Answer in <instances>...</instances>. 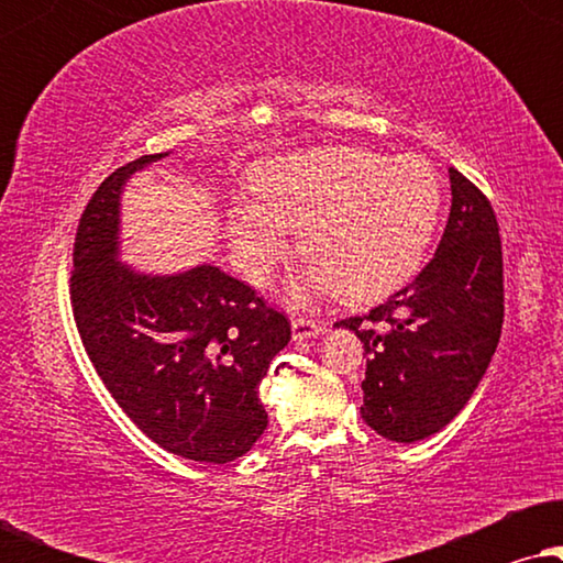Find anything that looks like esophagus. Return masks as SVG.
<instances>
[{
    "label": "esophagus",
    "mask_w": 563,
    "mask_h": 563,
    "mask_svg": "<svg viewBox=\"0 0 563 563\" xmlns=\"http://www.w3.org/2000/svg\"><path fill=\"white\" fill-rule=\"evenodd\" d=\"M320 333H325V322L310 318L291 320V335H295V341H310V338H318Z\"/></svg>",
    "instance_id": "obj_1"
}]
</instances>
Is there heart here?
<instances>
[{
  "label": "heart",
  "mask_w": 563,
  "mask_h": 563,
  "mask_svg": "<svg viewBox=\"0 0 563 563\" xmlns=\"http://www.w3.org/2000/svg\"><path fill=\"white\" fill-rule=\"evenodd\" d=\"M253 199L230 207L235 264L266 282L299 230L310 261L291 297L335 291L345 302H374L418 272L438 214L441 181L422 156L387 158L358 145H320L268 158L253 168Z\"/></svg>",
  "instance_id": "obj_1"
}]
</instances>
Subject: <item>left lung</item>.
Segmentation results:
<instances>
[{
  "mask_svg": "<svg viewBox=\"0 0 563 563\" xmlns=\"http://www.w3.org/2000/svg\"><path fill=\"white\" fill-rule=\"evenodd\" d=\"M451 214L430 264L364 318L335 322L364 343L361 418L395 443L438 433L479 387L503 333V243L489 199L449 168ZM373 322L363 328V320Z\"/></svg>",
  "mask_w": 563,
  "mask_h": 563,
  "instance_id": "8db88e82",
  "label": "left lung"
}]
</instances>
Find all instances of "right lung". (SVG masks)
<instances>
[{"label": "right lung", "mask_w": 563, "mask_h": 563, "mask_svg": "<svg viewBox=\"0 0 563 563\" xmlns=\"http://www.w3.org/2000/svg\"><path fill=\"white\" fill-rule=\"evenodd\" d=\"M164 156L130 161L89 199L74 243V320L99 379L153 443L228 464L268 426L258 384L291 328L218 266L161 276L118 258L122 189Z\"/></svg>", "instance_id": "right-lung-1"}]
</instances>
